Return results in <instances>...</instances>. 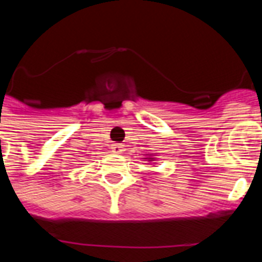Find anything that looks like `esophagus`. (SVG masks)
<instances>
[{
  "mask_svg": "<svg viewBox=\"0 0 262 262\" xmlns=\"http://www.w3.org/2000/svg\"><path fill=\"white\" fill-rule=\"evenodd\" d=\"M111 151L114 152V154H122L123 145L122 144H113V145H111Z\"/></svg>",
  "mask_w": 262,
  "mask_h": 262,
  "instance_id": "obj_1",
  "label": "esophagus"
}]
</instances>
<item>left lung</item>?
Segmentation results:
<instances>
[{
  "instance_id": "obj_1",
  "label": "left lung",
  "mask_w": 262,
  "mask_h": 262,
  "mask_svg": "<svg viewBox=\"0 0 262 262\" xmlns=\"http://www.w3.org/2000/svg\"><path fill=\"white\" fill-rule=\"evenodd\" d=\"M147 159H151L152 160V158H147Z\"/></svg>"
}]
</instances>
